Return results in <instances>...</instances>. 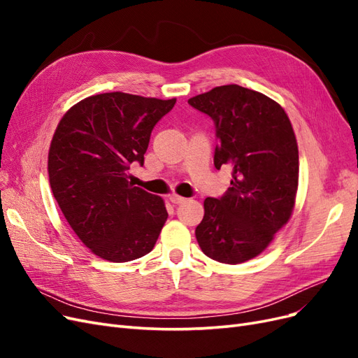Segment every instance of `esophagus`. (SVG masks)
<instances>
[{
  "label": "esophagus",
  "mask_w": 358,
  "mask_h": 358,
  "mask_svg": "<svg viewBox=\"0 0 358 358\" xmlns=\"http://www.w3.org/2000/svg\"><path fill=\"white\" fill-rule=\"evenodd\" d=\"M169 200H170L171 203H175V204H180V203L185 201L187 199H185V197H180V196H178V194H171V196L169 197Z\"/></svg>",
  "instance_id": "esophagus-1"
}]
</instances>
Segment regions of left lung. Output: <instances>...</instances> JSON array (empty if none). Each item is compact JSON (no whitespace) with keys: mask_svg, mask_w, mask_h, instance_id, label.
I'll list each match as a JSON object with an SVG mask.
<instances>
[{"mask_svg":"<svg viewBox=\"0 0 358 358\" xmlns=\"http://www.w3.org/2000/svg\"><path fill=\"white\" fill-rule=\"evenodd\" d=\"M188 103L216 128V169H231V187L204 200L196 237L215 262L245 263L262 254L289 221L299 187V148L285 110L239 85L216 86Z\"/></svg>","mask_w":358,"mask_h":358,"instance_id":"left-lung-1","label":"left lung"}]
</instances>
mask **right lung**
Masks as SVG:
<instances>
[{"instance_id": "add662e5", "label": "right lung", "mask_w": 358, "mask_h": 358, "mask_svg": "<svg viewBox=\"0 0 358 358\" xmlns=\"http://www.w3.org/2000/svg\"><path fill=\"white\" fill-rule=\"evenodd\" d=\"M176 99L125 92L91 95L66 112L52 137L48 171L53 197L91 252L125 263L152 251L167 221L164 200L133 187L150 133Z\"/></svg>"}]
</instances>
